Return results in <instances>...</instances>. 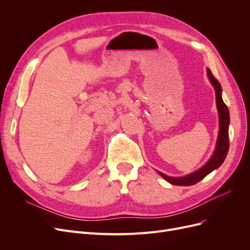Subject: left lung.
<instances>
[{
  "label": "left lung",
  "mask_w": 250,
  "mask_h": 250,
  "mask_svg": "<svg viewBox=\"0 0 250 250\" xmlns=\"http://www.w3.org/2000/svg\"><path fill=\"white\" fill-rule=\"evenodd\" d=\"M208 76L209 81L215 87L216 93V102L217 108L219 111V122H220V130L218 136L217 147L212 158L208 162L203 166L198 171H195L189 175L183 177H170L158 171V173L168 182L174 186H193L195 183L201 181L205 178L208 173H211L214 169H217L221 164L224 162L228 150H229V123H230V115L227 105L222 99V88L217 79L213 76L212 72L208 70Z\"/></svg>",
  "instance_id": "8db88e82"
}]
</instances>
